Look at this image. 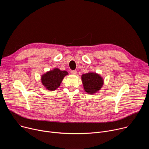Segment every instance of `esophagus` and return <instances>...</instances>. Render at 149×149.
Segmentation results:
<instances>
[{"label": "esophagus", "instance_id": "esophagus-1", "mask_svg": "<svg viewBox=\"0 0 149 149\" xmlns=\"http://www.w3.org/2000/svg\"><path fill=\"white\" fill-rule=\"evenodd\" d=\"M71 72L72 74H74V75H76L77 74V71L76 70H72V71H71Z\"/></svg>", "mask_w": 149, "mask_h": 149}]
</instances>
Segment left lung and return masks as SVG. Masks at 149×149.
Here are the masks:
<instances>
[{
    "mask_svg": "<svg viewBox=\"0 0 149 149\" xmlns=\"http://www.w3.org/2000/svg\"><path fill=\"white\" fill-rule=\"evenodd\" d=\"M84 88L88 94H94L99 91L103 85V79L96 73L84 74L81 77Z\"/></svg>",
    "mask_w": 149,
    "mask_h": 149,
    "instance_id": "1",
    "label": "left lung"
}]
</instances>
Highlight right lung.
<instances>
[{
	"label": "right lung",
	"instance_id": "right-lung-1",
	"mask_svg": "<svg viewBox=\"0 0 149 149\" xmlns=\"http://www.w3.org/2000/svg\"><path fill=\"white\" fill-rule=\"evenodd\" d=\"M68 74L65 71H61L55 68L42 75L41 81L47 89L54 91L58 88L63 78Z\"/></svg>",
	"mask_w": 149,
	"mask_h": 149
}]
</instances>
